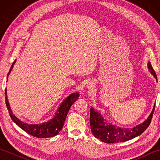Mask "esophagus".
Wrapping results in <instances>:
<instances>
[{"instance_id": "obj_1", "label": "esophagus", "mask_w": 160, "mask_h": 160, "mask_svg": "<svg viewBox=\"0 0 160 160\" xmlns=\"http://www.w3.org/2000/svg\"><path fill=\"white\" fill-rule=\"evenodd\" d=\"M93 87V84L92 83H89V85H88V88H92Z\"/></svg>"}]
</instances>
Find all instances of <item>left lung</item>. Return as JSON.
I'll return each instance as SVG.
<instances>
[{
	"instance_id": "obj_1",
	"label": "left lung",
	"mask_w": 160,
	"mask_h": 160,
	"mask_svg": "<svg viewBox=\"0 0 160 160\" xmlns=\"http://www.w3.org/2000/svg\"><path fill=\"white\" fill-rule=\"evenodd\" d=\"M148 67L151 73L158 80L157 75L151 62L148 63ZM155 107V105L147 120L132 128H118L111 124H107L106 122L104 121V119L101 116V115L98 113L97 111H95L93 108L91 107L90 109V125L91 132L97 139H99L105 143L115 144L130 140L141 135L148 127L154 113Z\"/></svg>"
}]
</instances>
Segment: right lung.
<instances>
[{
  "mask_svg": "<svg viewBox=\"0 0 160 160\" xmlns=\"http://www.w3.org/2000/svg\"><path fill=\"white\" fill-rule=\"evenodd\" d=\"M15 62L16 60L13 62L11 68H10L8 76L10 73V72H11ZM5 95H7L6 90ZM79 93H78L70 95V96L68 97L67 99L64 100L63 102L61 104L58 110V113L56 114L55 118H53L52 120H50L49 122H45V123H43L42 124H28L24 123V122L18 120L14 115L12 114V112L11 109H10L9 104L6 96L5 102L7 108H8L9 115L10 117H11L12 120L20 128H21L23 131H25V132H28V134L32 135L33 137H36L38 138H47L55 136V135L58 134V132L62 130L64 126V121H65V119L67 117V115L68 113V111H69L71 105H72L75 102V101L77 100L78 98H79Z\"/></svg>",
  "mask_w": 160,
  "mask_h": 160,
  "instance_id": "add662e5",
  "label": "right lung"
}]
</instances>
